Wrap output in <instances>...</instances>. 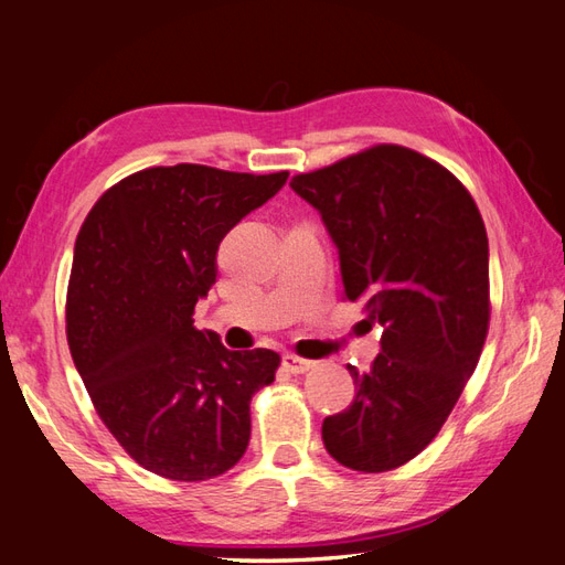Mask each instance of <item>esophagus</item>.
Here are the masks:
<instances>
[{
	"mask_svg": "<svg viewBox=\"0 0 565 565\" xmlns=\"http://www.w3.org/2000/svg\"><path fill=\"white\" fill-rule=\"evenodd\" d=\"M281 364H284V370L291 372V374H303V372L316 367L313 360H303V358H296V355H284Z\"/></svg>",
	"mask_w": 565,
	"mask_h": 565,
	"instance_id": "esophagus-1",
	"label": "esophagus"
}]
</instances>
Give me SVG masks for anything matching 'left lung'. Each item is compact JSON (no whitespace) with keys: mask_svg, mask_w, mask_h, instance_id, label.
Segmentation results:
<instances>
[{"mask_svg":"<svg viewBox=\"0 0 565 565\" xmlns=\"http://www.w3.org/2000/svg\"><path fill=\"white\" fill-rule=\"evenodd\" d=\"M291 188L335 242L345 298L382 326L372 367L348 364L355 399L323 422L326 450L350 470H394L436 438L478 367L490 326L482 215L448 169L396 143Z\"/></svg>","mask_w":565,"mask_h":565,"instance_id":"obj_1","label":"left lung"}]
</instances>
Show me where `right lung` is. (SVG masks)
I'll list each match as a JSON object with an SVG mask.
<instances>
[{
	"mask_svg": "<svg viewBox=\"0 0 565 565\" xmlns=\"http://www.w3.org/2000/svg\"><path fill=\"white\" fill-rule=\"evenodd\" d=\"M286 179L153 166L105 191L77 232L65 303L73 362L109 434L161 478L210 480L245 456L249 402L281 360L227 350L193 311L215 284L220 242Z\"/></svg>",
	"mask_w": 565,
	"mask_h": 565,
	"instance_id": "add662e5",
	"label": "right lung"
}]
</instances>
